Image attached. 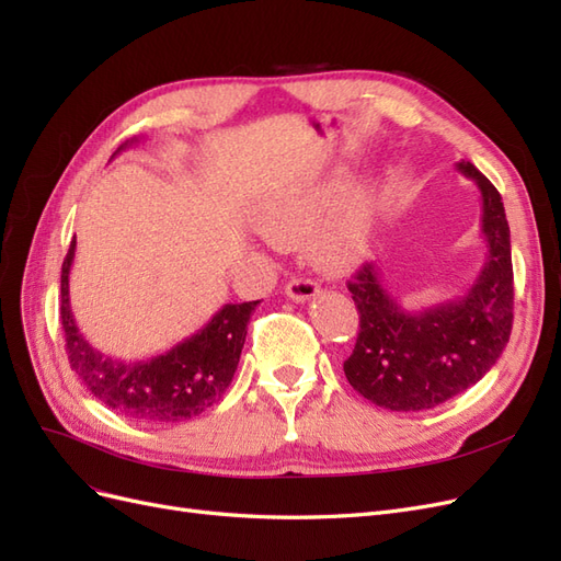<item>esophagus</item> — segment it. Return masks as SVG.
<instances>
[{
  "label": "esophagus",
  "mask_w": 561,
  "mask_h": 561,
  "mask_svg": "<svg viewBox=\"0 0 561 561\" xmlns=\"http://www.w3.org/2000/svg\"><path fill=\"white\" fill-rule=\"evenodd\" d=\"M320 293L318 283L309 280V278H293L290 283L285 285V295L290 297L293 301H309V299H316Z\"/></svg>",
  "instance_id": "esophagus-1"
}]
</instances>
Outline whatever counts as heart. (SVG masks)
Returning a JSON list of instances; mask_svg holds the SVG:
<instances>
[{
    "label": "heart",
    "instance_id": "obj_1",
    "mask_svg": "<svg viewBox=\"0 0 561 561\" xmlns=\"http://www.w3.org/2000/svg\"><path fill=\"white\" fill-rule=\"evenodd\" d=\"M342 182L322 178L274 198L260 215V229L278 245L307 239L311 262L330 274L351 268L360 260L369 233V206L365 192L336 198Z\"/></svg>",
    "mask_w": 561,
    "mask_h": 561
}]
</instances>
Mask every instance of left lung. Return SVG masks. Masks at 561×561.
<instances>
[{
	"mask_svg": "<svg viewBox=\"0 0 561 561\" xmlns=\"http://www.w3.org/2000/svg\"><path fill=\"white\" fill-rule=\"evenodd\" d=\"M482 194L486 262L470 290L423 311H404L377 264L348 280L360 332L344 363L348 383L390 412H421L478 383L496 365L513 330L511 227L496 186L470 161L456 163Z\"/></svg>",
	"mask_w": 561,
	"mask_h": 561,
	"instance_id": "obj_1",
	"label": "left lung"
}]
</instances>
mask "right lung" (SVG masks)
Masks as SVG:
<instances>
[{"label": "right lung", "instance_id": "add662e5", "mask_svg": "<svg viewBox=\"0 0 561 561\" xmlns=\"http://www.w3.org/2000/svg\"><path fill=\"white\" fill-rule=\"evenodd\" d=\"M135 142V140H133ZM130 142L116 149V154ZM70 243L60 274V322L67 360L81 383L110 410L142 423H180L213 407L229 388L245 344L250 313L260 301L225 304L206 325L149 360L126 363L93 348L79 332L70 307Z\"/></svg>", "mask_w": 561, "mask_h": 561}]
</instances>
